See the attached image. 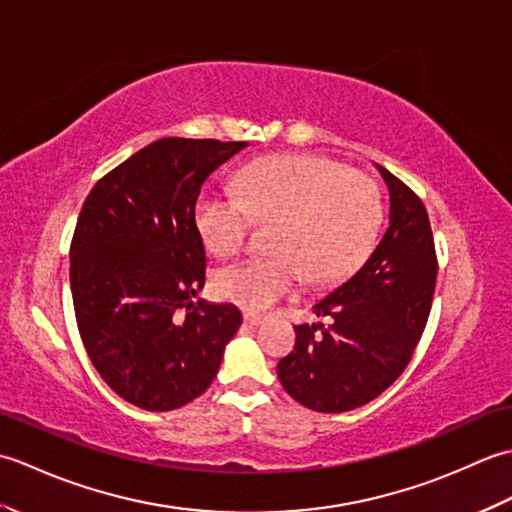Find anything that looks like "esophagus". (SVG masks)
Masks as SVG:
<instances>
[{
  "mask_svg": "<svg viewBox=\"0 0 512 512\" xmlns=\"http://www.w3.org/2000/svg\"><path fill=\"white\" fill-rule=\"evenodd\" d=\"M244 323L250 325V328H259L264 323L262 317H255V314H244Z\"/></svg>",
  "mask_w": 512,
  "mask_h": 512,
  "instance_id": "obj_1",
  "label": "esophagus"
}]
</instances>
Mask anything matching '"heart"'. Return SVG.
<instances>
[{
	"instance_id": "heart-1",
	"label": "heart",
	"mask_w": 512,
	"mask_h": 512,
	"mask_svg": "<svg viewBox=\"0 0 512 512\" xmlns=\"http://www.w3.org/2000/svg\"><path fill=\"white\" fill-rule=\"evenodd\" d=\"M237 193H202L195 226L215 255H235L257 222H275L270 248L215 275L217 295L262 314L306 284L350 277L372 253L383 204L376 182L328 158L270 156L235 176Z\"/></svg>"
}]
</instances>
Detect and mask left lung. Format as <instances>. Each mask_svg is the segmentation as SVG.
<instances>
[{"mask_svg":"<svg viewBox=\"0 0 512 512\" xmlns=\"http://www.w3.org/2000/svg\"><path fill=\"white\" fill-rule=\"evenodd\" d=\"M389 189V226L356 273L312 306L330 325H297L277 365L303 407L341 413L365 405L405 372L427 325L438 259L422 200L376 165Z\"/></svg>","mask_w":512,"mask_h":512,"instance_id":"left-lung-1","label":"left lung"}]
</instances>
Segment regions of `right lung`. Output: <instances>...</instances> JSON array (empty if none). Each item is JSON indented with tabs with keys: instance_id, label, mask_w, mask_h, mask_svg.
<instances>
[{
	"instance_id": "add662e5",
	"label": "right lung",
	"mask_w": 512,
	"mask_h": 512,
	"mask_svg": "<svg viewBox=\"0 0 512 512\" xmlns=\"http://www.w3.org/2000/svg\"><path fill=\"white\" fill-rule=\"evenodd\" d=\"M248 143L162 138L94 184L70 246V286L92 365L118 396L171 411L204 394L242 325L231 303L193 301L206 253L204 180Z\"/></svg>"
}]
</instances>
